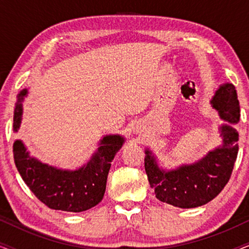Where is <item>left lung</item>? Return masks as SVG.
<instances>
[{
  "label": "left lung",
  "mask_w": 249,
  "mask_h": 249,
  "mask_svg": "<svg viewBox=\"0 0 249 249\" xmlns=\"http://www.w3.org/2000/svg\"><path fill=\"white\" fill-rule=\"evenodd\" d=\"M211 104L221 119L229 122L220 127V147L193 164H182L169 171L160 168L149 149L145 151V171L149 186L154 189L156 198L163 203L180 209L202 206L215 198L229 181L239 148V135L232 127L240 118L239 101L233 85H221Z\"/></svg>",
  "instance_id": "1"
}]
</instances>
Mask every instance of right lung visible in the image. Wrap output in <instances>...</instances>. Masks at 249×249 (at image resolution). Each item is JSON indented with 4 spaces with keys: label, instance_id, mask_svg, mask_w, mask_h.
Returning <instances> with one entry per match:
<instances>
[{
    "label": "right lung",
    "instance_id": "1",
    "mask_svg": "<svg viewBox=\"0 0 249 249\" xmlns=\"http://www.w3.org/2000/svg\"><path fill=\"white\" fill-rule=\"evenodd\" d=\"M27 94L28 90L25 88L17 96L15 132L21 124V103ZM124 142V138L119 135L105 136L90 161L74 171L54 168L32 158L21 141L13 144V158L23 181L40 202L50 209L78 213L91 209L103 199L111 162Z\"/></svg>",
    "mask_w": 249,
    "mask_h": 249
}]
</instances>
